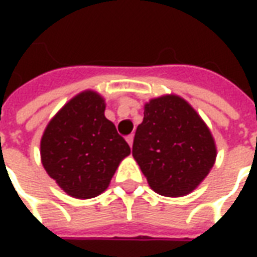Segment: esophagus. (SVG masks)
I'll return each instance as SVG.
<instances>
[{"label":"esophagus","instance_id":"1","mask_svg":"<svg viewBox=\"0 0 257 257\" xmlns=\"http://www.w3.org/2000/svg\"><path fill=\"white\" fill-rule=\"evenodd\" d=\"M126 142H128V145L132 147V145H134V135H129V136H126Z\"/></svg>","mask_w":257,"mask_h":257}]
</instances>
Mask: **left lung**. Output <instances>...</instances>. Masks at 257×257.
<instances>
[{"label": "left lung", "mask_w": 257, "mask_h": 257, "mask_svg": "<svg viewBox=\"0 0 257 257\" xmlns=\"http://www.w3.org/2000/svg\"><path fill=\"white\" fill-rule=\"evenodd\" d=\"M132 156L156 193L182 197L209 173L216 147L209 129L193 107L179 96L168 95L145 106Z\"/></svg>", "instance_id": "1"}]
</instances>
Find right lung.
I'll use <instances>...</instances> for the list:
<instances>
[{
  "label": "right lung",
  "instance_id": "obj_1",
  "mask_svg": "<svg viewBox=\"0 0 257 257\" xmlns=\"http://www.w3.org/2000/svg\"><path fill=\"white\" fill-rule=\"evenodd\" d=\"M104 100L82 92L53 117L41 139L42 165L71 197L93 198L108 187L131 147L104 117Z\"/></svg>",
  "mask_w": 257,
  "mask_h": 257
}]
</instances>
